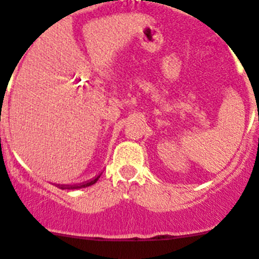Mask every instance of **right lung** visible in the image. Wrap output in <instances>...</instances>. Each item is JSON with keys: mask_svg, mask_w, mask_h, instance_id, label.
<instances>
[{"mask_svg": "<svg viewBox=\"0 0 259 259\" xmlns=\"http://www.w3.org/2000/svg\"><path fill=\"white\" fill-rule=\"evenodd\" d=\"M101 174L98 176H96V178H93L92 180L89 181H85V183H81V184H76V185H57V187L60 188V189H81V188H87V187H91V185L96 184L97 180L100 179Z\"/></svg>", "mask_w": 259, "mask_h": 259, "instance_id": "obj_1", "label": "right lung"}]
</instances>
